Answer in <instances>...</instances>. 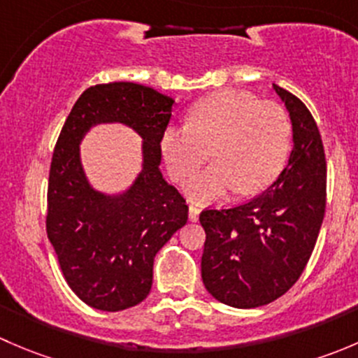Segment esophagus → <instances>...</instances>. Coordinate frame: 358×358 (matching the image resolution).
<instances>
[{"label": "esophagus", "instance_id": "34e87169", "mask_svg": "<svg viewBox=\"0 0 358 358\" xmlns=\"http://www.w3.org/2000/svg\"><path fill=\"white\" fill-rule=\"evenodd\" d=\"M199 213H201V209L197 208L196 204H190L189 206V218H190V222H197V220H199Z\"/></svg>", "mask_w": 358, "mask_h": 358}]
</instances>
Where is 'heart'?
<instances>
[{"label":"heart","mask_w":358,"mask_h":358,"mask_svg":"<svg viewBox=\"0 0 358 358\" xmlns=\"http://www.w3.org/2000/svg\"><path fill=\"white\" fill-rule=\"evenodd\" d=\"M292 124L282 106L259 100L244 90L225 88L189 110V124L168 126L161 152L176 182H185L208 155L215 162L189 180L185 190L196 202L266 189L284 169L291 152Z\"/></svg>","instance_id":"1"}]
</instances>
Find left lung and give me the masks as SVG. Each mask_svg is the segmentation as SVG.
<instances>
[{
  "instance_id": "8db88e82",
  "label": "left lung",
  "mask_w": 358,
  "mask_h": 358,
  "mask_svg": "<svg viewBox=\"0 0 358 358\" xmlns=\"http://www.w3.org/2000/svg\"><path fill=\"white\" fill-rule=\"evenodd\" d=\"M292 122V150L279 178L255 199L204 209L201 275L209 294L234 308L268 305L305 270L326 213V154L305 103L273 85Z\"/></svg>"
}]
</instances>
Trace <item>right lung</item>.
I'll list each match as a JSON object with an SVG mask.
<instances>
[{"label":"right lung","instance_id":"right-lung-1","mask_svg":"<svg viewBox=\"0 0 358 358\" xmlns=\"http://www.w3.org/2000/svg\"><path fill=\"white\" fill-rule=\"evenodd\" d=\"M175 100L136 83L85 90L67 115L53 150L46 234L72 292L92 308L121 312L147 298L157 251L182 229L189 206L159 171L161 136ZM122 122L144 138V168L119 196L89 187L78 159L84 133Z\"/></svg>","mask_w":358,"mask_h":358}]
</instances>
